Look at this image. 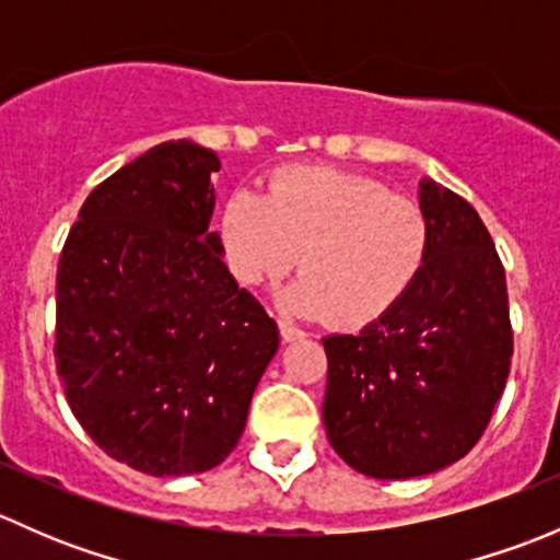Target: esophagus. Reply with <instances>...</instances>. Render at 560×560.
I'll list each match as a JSON object with an SVG mask.
<instances>
[{"instance_id":"1","label":"esophagus","mask_w":560,"mask_h":560,"mask_svg":"<svg viewBox=\"0 0 560 560\" xmlns=\"http://www.w3.org/2000/svg\"><path fill=\"white\" fill-rule=\"evenodd\" d=\"M279 332H281V338H284L287 343H292V341H301V338H306V332H303L301 327L290 325V322H279Z\"/></svg>"}]
</instances>
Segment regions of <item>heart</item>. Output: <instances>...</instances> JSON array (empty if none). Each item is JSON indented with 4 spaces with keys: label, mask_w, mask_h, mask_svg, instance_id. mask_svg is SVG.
<instances>
[{
    "label": "heart",
    "mask_w": 560,
    "mask_h": 560,
    "mask_svg": "<svg viewBox=\"0 0 560 560\" xmlns=\"http://www.w3.org/2000/svg\"><path fill=\"white\" fill-rule=\"evenodd\" d=\"M222 244L235 279L262 287L298 265L287 312L330 316L338 327H369L409 295L431 244L417 202L389 195L365 175L295 167L268 195L235 189L222 211Z\"/></svg>",
    "instance_id": "b5f03b06"
}]
</instances>
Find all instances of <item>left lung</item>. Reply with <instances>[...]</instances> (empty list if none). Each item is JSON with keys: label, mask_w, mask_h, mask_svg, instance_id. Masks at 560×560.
<instances>
[{"label": "left lung", "mask_w": 560, "mask_h": 560, "mask_svg": "<svg viewBox=\"0 0 560 560\" xmlns=\"http://www.w3.org/2000/svg\"><path fill=\"white\" fill-rule=\"evenodd\" d=\"M431 244L420 279L358 336L322 338L327 439L374 479L442 471L479 442L510 376L506 279L479 213L420 180Z\"/></svg>", "instance_id": "left-lung-1"}]
</instances>
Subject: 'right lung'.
Here are the masks:
<instances>
[{"label":"right lung","mask_w":560,"mask_h":560,"mask_svg":"<svg viewBox=\"0 0 560 560\" xmlns=\"http://www.w3.org/2000/svg\"><path fill=\"white\" fill-rule=\"evenodd\" d=\"M219 156L167 140L83 202L56 273V371L83 431L151 477L219 466L279 349L211 233Z\"/></svg>","instance_id":"obj_1"}]
</instances>
